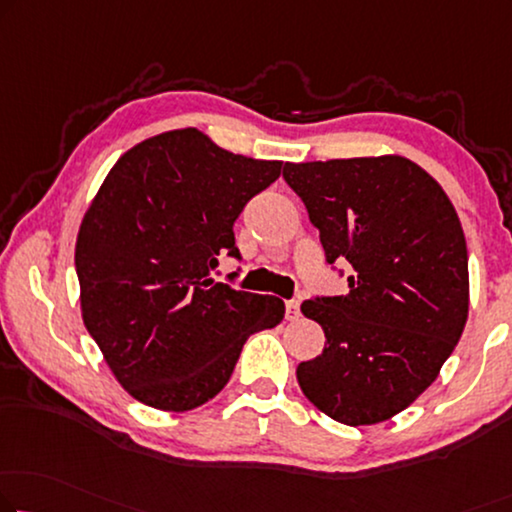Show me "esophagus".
Returning a JSON list of instances; mask_svg holds the SVG:
<instances>
[{
    "instance_id": "1",
    "label": "esophagus",
    "mask_w": 512,
    "mask_h": 512,
    "mask_svg": "<svg viewBox=\"0 0 512 512\" xmlns=\"http://www.w3.org/2000/svg\"><path fill=\"white\" fill-rule=\"evenodd\" d=\"M301 315V308H299V301H285V317L287 319H296Z\"/></svg>"
}]
</instances>
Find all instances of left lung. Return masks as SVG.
<instances>
[{
	"mask_svg": "<svg viewBox=\"0 0 512 512\" xmlns=\"http://www.w3.org/2000/svg\"><path fill=\"white\" fill-rule=\"evenodd\" d=\"M282 179L349 264L345 296H312L324 352L296 368L301 391L345 425L407 409L437 379L467 324L469 259L460 218L430 174L402 156L285 163Z\"/></svg>",
	"mask_w": 512,
	"mask_h": 512,
	"instance_id": "obj_1",
	"label": "left lung"
}]
</instances>
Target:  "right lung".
<instances>
[{"label":"right lung","mask_w":512,"mask_h":512,"mask_svg":"<svg viewBox=\"0 0 512 512\" xmlns=\"http://www.w3.org/2000/svg\"><path fill=\"white\" fill-rule=\"evenodd\" d=\"M280 170L183 128L128 149L105 177L75 271L87 331L135 400L200 407L230 381L250 335L282 322L276 296L211 280L220 255L241 262L234 220Z\"/></svg>","instance_id":"obj_1"}]
</instances>
